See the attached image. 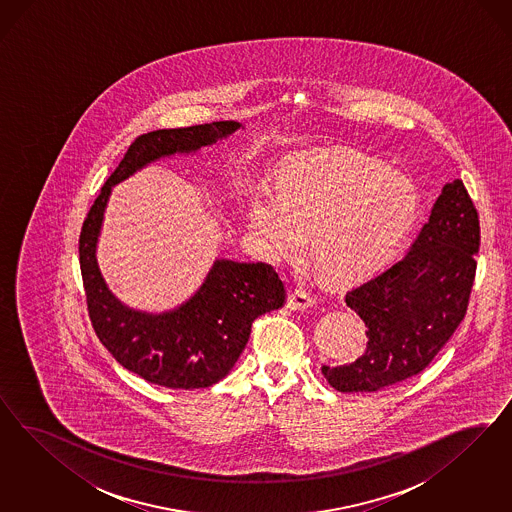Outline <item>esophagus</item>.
Returning a JSON list of instances; mask_svg holds the SVG:
<instances>
[{
    "mask_svg": "<svg viewBox=\"0 0 512 512\" xmlns=\"http://www.w3.org/2000/svg\"><path fill=\"white\" fill-rule=\"evenodd\" d=\"M313 306H315V296L310 295L308 291L296 289V291L289 293V298H287V308L289 310L304 311L313 308Z\"/></svg>",
    "mask_w": 512,
    "mask_h": 512,
    "instance_id": "esophagus-1",
    "label": "esophagus"
}]
</instances>
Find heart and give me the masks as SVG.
<instances>
[{
	"instance_id": "1",
	"label": "heart",
	"mask_w": 512,
	"mask_h": 512,
	"mask_svg": "<svg viewBox=\"0 0 512 512\" xmlns=\"http://www.w3.org/2000/svg\"><path fill=\"white\" fill-rule=\"evenodd\" d=\"M419 216L417 189L368 155L338 150L302 155L279 171L276 193L261 187L249 231L274 263L311 257L326 276L358 279L396 255Z\"/></svg>"
}]
</instances>
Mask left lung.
<instances>
[{"mask_svg":"<svg viewBox=\"0 0 512 512\" xmlns=\"http://www.w3.org/2000/svg\"><path fill=\"white\" fill-rule=\"evenodd\" d=\"M481 244L479 214L462 180L445 184L402 261L345 295L368 345L343 366H323L340 392H377L422 372L462 323Z\"/></svg>","mask_w":512,"mask_h":512,"instance_id":"8db88e82","label":"left lung"}]
</instances>
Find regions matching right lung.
Returning <instances> with one entry per match:
<instances>
[{
    "label": "right lung",
    "instance_id": "obj_1",
    "mask_svg": "<svg viewBox=\"0 0 512 512\" xmlns=\"http://www.w3.org/2000/svg\"><path fill=\"white\" fill-rule=\"evenodd\" d=\"M242 125L214 122L159 129L135 140L101 187L82 225L78 255L93 330L125 370L165 388H206L231 372L251 323L285 304V285L272 264L216 259L201 287L172 310L129 308L114 295L97 263V242L112 187L159 159L193 155L231 137Z\"/></svg>",
    "mask_w": 512,
    "mask_h": 512
}]
</instances>
